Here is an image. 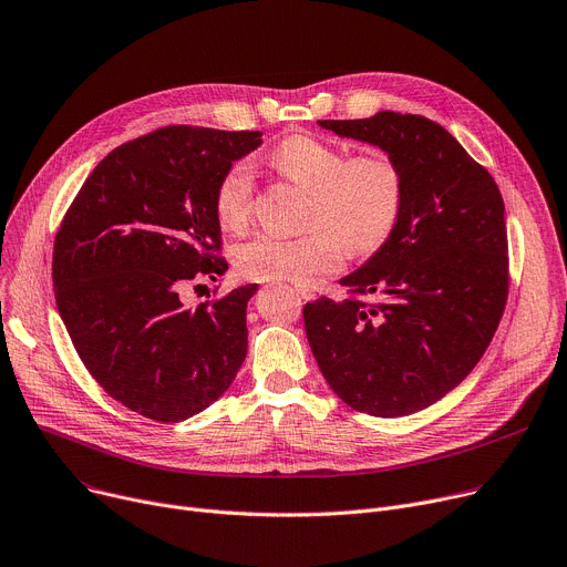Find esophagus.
I'll return each instance as SVG.
<instances>
[{"mask_svg": "<svg viewBox=\"0 0 567 567\" xmlns=\"http://www.w3.org/2000/svg\"><path fill=\"white\" fill-rule=\"evenodd\" d=\"M295 292H297L301 299H313V297H316V292H313L309 286H301V284L295 286Z\"/></svg>", "mask_w": 567, "mask_h": 567, "instance_id": "obj_1", "label": "esophagus"}]
</instances>
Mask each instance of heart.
Segmentation results:
<instances>
[{
	"instance_id": "obj_1",
	"label": "heart",
	"mask_w": 567,
	"mask_h": 567,
	"mask_svg": "<svg viewBox=\"0 0 567 567\" xmlns=\"http://www.w3.org/2000/svg\"><path fill=\"white\" fill-rule=\"evenodd\" d=\"M272 165L311 193L309 227L297 238L256 236L234 247L236 270L254 281H313L340 268L344 249L370 254L393 234L404 204L402 172L383 154L352 156L316 136L286 138ZM254 169L236 161L215 188V217L225 231L249 223Z\"/></svg>"
}]
</instances>
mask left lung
Wrapping results in <instances>:
<instances>
[{
  "label": "left lung",
  "instance_id": "left-lung-1",
  "mask_svg": "<svg viewBox=\"0 0 567 567\" xmlns=\"http://www.w3.org/2000/svg\"><path fill=\"white\" fill-rule=\"evenodd\" d=\"M318 124L393 158L404 204L388 240L340 279L347 297L303 307L307 338L344 404L411 415L454 390L497 331L508 297L504 199L488 169L433 120L379 111Z\"/></svg>",
  "mask_w": 567,
  "mask_h": 567
}]
</instances>
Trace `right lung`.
<instances>
[{
	"mask_svg": "<svg viewBox=\"0 0 567 567\" xmlns=\"http://www.w3.org/2000/svg\"><path fill=\"white\" fill-rule=\"evenodd\" d=\"M260 132L174 124L115 147L85 179L54 240L61 320L106 393L150 420L208 409L247 357L256 284L184 307V286L227 272L215 188Z\"/></svg>",
	"mask_w": 567,
	"mask_h": 567,
	"instance_id": "1",
	"label": "right lung"
}]
</instances>
